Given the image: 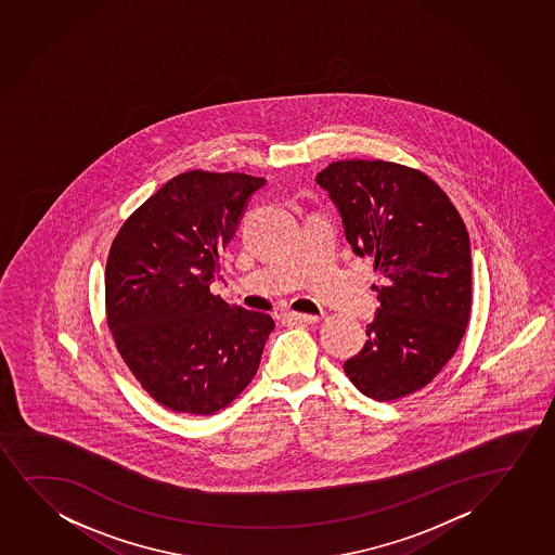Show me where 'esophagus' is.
<instances>
[{
    "label": "esophagus",
    "mask_w": 555,
    "mask_h": 555,
    "mask_svg": "<svg viewBox=\"0 0 555 555\" xmlns=\"http://www.w3.org/2000/svg\"><path fill=\"white\" fill-rule=\"evenodd\" d=\"M286 317L289 320H294V322H299V324H317L318 320H320V317H317V314H305V312H288Z\"/></svg>",
    "instance_id": "obj_1"
}]
</instances>
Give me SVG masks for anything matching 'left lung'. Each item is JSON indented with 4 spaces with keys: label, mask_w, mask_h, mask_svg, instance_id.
Here are the masks:
<instances>
[{
    "label": "left lung",
    "mask_w": 555,
    "mask_h": 555,
    "mask_svg": "<svg viewBox=\"0 0 555 555\" xmlns=\"http://www.w3.org/2000/svg\"><path fill=\"white\" fill-rule=\"evenodd\" d=\"M317 182L353 253L375 259L380 309L345 373L363 396L396 401L424 388L454 356L470 317V243L427 175L382 159L333 162Z\"/></svg>",
    "instance_id": "8db88e82"
}]
</instances>
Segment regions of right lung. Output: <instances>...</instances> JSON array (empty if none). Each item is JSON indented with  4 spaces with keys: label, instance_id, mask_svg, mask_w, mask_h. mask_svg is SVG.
I'll return each instance as SVG.
<instances>
[{
    "label": "right lung",
    "instance_id": "right-lung-1",
    "mask_svg": "<svg viewBox=\"0 0 555 555\" xmlns=\"http://www.w3.org/2000/svg\"><path fill=\"white\" fill-rule=\"evenodd\" d=\"M266 179L188 171L166 182L118 231L105 267L116 348L152 399L175 412L225 409L259 367L273 318L210 294L230 245Z\"/></svg>",
    "mask_w": 555,
    "mask_h": 555
}]
</instances>
